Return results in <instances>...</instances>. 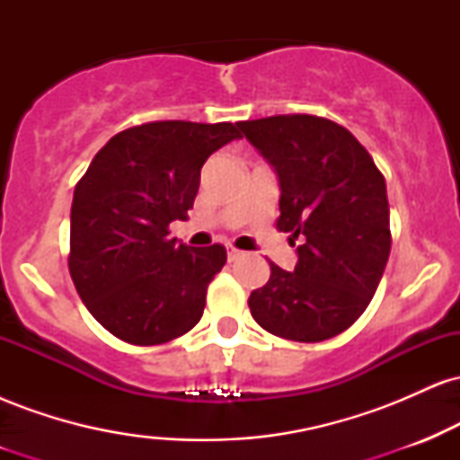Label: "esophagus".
I'll return each mask as SVG.
<instances>
[{"instance_id": "34e87169", "label": "esophagus", "mask_w": 460, "mask_h": 460, "mask_svg": "<svg viewBox=\"0 0 460 460\" xmlns=\"http://www.w3.org/2000/svg\"><path fill=\"white\" fill-rule=\"evenodd\" d=\"M237 257H240V251H237V248H234L231 244H226V260L235 261Z\"/></svg>"}]
</instances>
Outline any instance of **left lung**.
Segmentation results:
<instances>
[{"label": "left lung", "mask_w": 460, "mask_h": 460, "mask_svg": "<svg viewBox=\"0 0 460 460\" xmlns=\"http://www.w3.org/2000/svg\"><path fill=\"white\" fill-rule=\"evenodd\" d=\"M237 128L277 172V229L298 240L294 270L270 263L268 283L251 292L252 318L292 341L340 335L366 311L392 251L385 177L332 120L292 114Z\"/></svg>", "instance_id": "8db88e82"}]
</instances>
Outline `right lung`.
Returning <instances> with one entry per match:
<instances>
[{
	"instance_id": "add662e5",
	"label": "right lung",
	"mask_w": 460,
	"mask_h": 460,
	"mask_svg": "<svg viewBox=\"0 0 460 460\" xmlns=\"http://www.w3.org/2000/svg\"><path fill=\"white\" fill-rule=\"evenodd\" d=\"M231 123L160 120L105 142L75 186L68 270L94 320L136 346L171 341L200 320L225 246H186L168 237L186 220L200 168L226 142Z\"/></svg>"
}]
</instances>
